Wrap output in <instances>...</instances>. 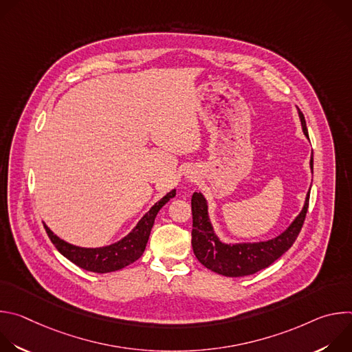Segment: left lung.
<instances>
[{
    "mask_svg": "<svg viewBox=\"0 0 352 352\" xmlns=\"http://www.w3.org/2000/svg\"><path fill=\"white\" fill-rule=\"evenodd\" d=\"M298 116L302 125L305 136H308L307 122L304 114L298 109ZM311 170L314 171V156H311ZM309 193L307 195L305 205L289 227L273 239L254 242V243H224L213 231L209 220L208 202L200 192L192 195V248L196 259L209 270L227 276V277H243L255 274L259 270L269 267L283 254L292 246L300 228L304 226L308 206Z\"/></svg>",
    "mask_w": 352,
    "mask_h": 352,
    "instance_id": "1",
    "label": "left lung"
}]
</instances>
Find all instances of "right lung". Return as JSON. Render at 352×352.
<instances>
[{"label":"right lung","mask_w":352,"mask_h":352,"mask_svg":"<svg viewBox=\"0 0 352 352\" xmlns=\"http://www.w3.org/2000/svg\"><path fill=\"white\" fill-rule=\"evenodd\" d=\"M175 196V189L168 192L164 197H162L155 206H152L136 224V227L121 241L100 248H80L72 243L65 242L58 238L45 224V232L48 238L52 239L58 252L65 256L68 261L93 273H110L116 270H121L125 266L138 261L144 252V248L155 224V219L159 210L168 202L171 197Z\"/></svg>","instance_id":"add662e5"}]
</instances>
